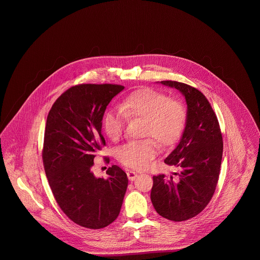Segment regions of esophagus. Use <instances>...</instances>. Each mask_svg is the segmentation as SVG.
Returning a JSON list of instances; mask_svg holds the SVG:
<instances>
[{
    "label": "esophagus",
    "instance_id": "1",
    "mask_svg": "<svg viewBox=\"0 0 260 260\" xmlns=\"http://www.w3.org/2000/svg\"><path fill=\"white\" fill-rule=\"evenodd\" d=\"M126 174H127V177H128L129 181H134V180H136V177L138 176V174L135 173V172H133V171H128V172L126 173Z\"/></svg>",
    "mask_w": 260,
    "mask_h": 260
}]
</instances>
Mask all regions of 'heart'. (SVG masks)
<instances>
[{"label": "heart", "instance_id": "b5f03b06", "mask_svg": "<svg viewBox=\"0 0 260 260\" xmlns=\"http://www.w3.org/2000/svg\"><path fill=\"white\" fill-rule=\"evenodd\" d=\"M126 118L144 120L143 136L156 139L161 146L174 144L181 136L185 124L183 104L169 99L152 88L139 89L120 104V110L111 109L103 117V128L112 140L122 136ZM158 152V144L152 138L129 141L118 149V159L123 165L142 170L148 166Z\"/></svg>", "mask_w": 260, "mask_h": 260}]
</instances>
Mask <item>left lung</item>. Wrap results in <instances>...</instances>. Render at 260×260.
Instances as JSON below:
<instances>
[{"label":"left lung","instance_id":"obj_1","mask_svg":"<svg viewBox=\"0 0 260 260\" xmlns=\"http://www.w3.org/2000/svg\"><path fill=\"white\" fill-rule=\"evenodd\" d=\"M160 84L182 93L187 112L180 141L165 160L179 173H173L176 177L153 176L151 201L162 217L184 221L204 210L215 191L222 160V136L210 102L200 90L174 81Z\"/></svg>","mask_w":260,"mask_h":260}]
</instances>
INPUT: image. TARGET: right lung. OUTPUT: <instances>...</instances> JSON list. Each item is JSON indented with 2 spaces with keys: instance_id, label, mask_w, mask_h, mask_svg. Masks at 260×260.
<instances>
[{
  "instance_id": "obj_1",
  "label": "right lung",
  "mask_w": 260,
  "mask_h": 260,
  "mask_svg": "<svg viewBox=\"0 0 260 260\" xmlns=\"http://www.w3.org/2000/svg\"><path fill=\"white\" fill-rule=\"evenodd\" d=\"M124 87L84 84L56 99L48 115L43 161L50 189L62 211L73 222L100 229L119 215L128 179L116 165L108 178L91 172L95 153L105 139L102 119L112 99Z\"/></svg>"
}]
</instances>
